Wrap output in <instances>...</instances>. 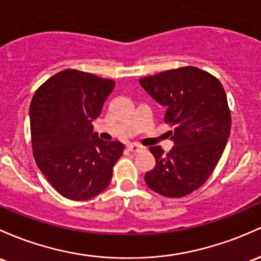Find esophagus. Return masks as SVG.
Wrapping results in <instances>:
<instances>
[{
	"mask_svg": "<svg viewBox=\"0 0 261 261\" xmlns=\"http://www.w3.org/2000/svg\"><path fill=\"white\" fill-rule=\"evenodd\" d=\"M127 148H128V151H131V152H134V153L141 152V151L145 150V148L142 147V146L136 145V144H130V145L127 146Z\"/></svg>",
	"mask_w": 261,
	"mask_h": 261,
	"instance_id": "1",
	"label": "esophagus"
}]
</instances>
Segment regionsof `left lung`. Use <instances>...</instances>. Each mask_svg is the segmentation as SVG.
<instances>
[{
  "label": "left lung",
  "mask_w": 261,
  "mask_h": 261,
  "mask_svg": "<svg viewBox=\"0 0 261 261\" xmlns=\"http://www.w3.org/2000/svg\"><path fill=\"white\" fill-rule=\"evenodd\" d=\"M141 87L165 107V122L174 146L167 154L150 147L156 160L145 174L148 187L161 196L181 198L198 190L218 163L231 127L223 85L196 67H182L139 79Z\"/></svg>",
  "instance_id": "1"
}]
</instances>
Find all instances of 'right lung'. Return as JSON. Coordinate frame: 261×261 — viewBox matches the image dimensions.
<instances>
[{
  "mask_svg": "<svg viewBox=\"0 0 261 261\" xmlns=\"http://www.w3.org/2000/svg\"><path fill=\"white\" fill-rule=\"evenodd\" d=\"M115 82L67 69L37 89L30 107L31 136L37 166L63 197L98 196L113 177L124 144L104 141L93 133Z\"/></svg>",
  "mask_w": 261,
  "mask_h": 261,
  "instance_id": "1",
  "label": "right lung"
}]
</instances>
